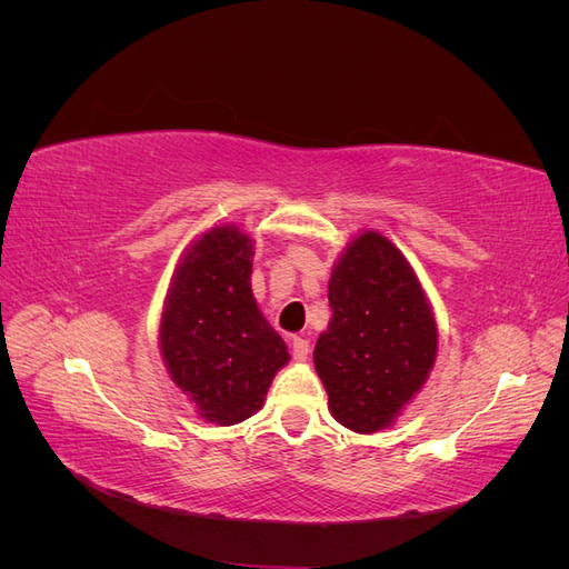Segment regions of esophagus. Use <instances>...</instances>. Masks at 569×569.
<instances>
[{"mask_svg": "<svg viewBox=\"0 0 569 569\" xmlns=\"http://www.w3.org/2000/svg\"><path fill=\"white\" fill-rule=\"evenodd\" d=\"M308 353H311V343H308V339H303V337L291 339V356H295L297 360H306Z\"/></svg>", "mask_w": 569, "mask_h": 569, "instance_id": "esophagus-1", "label": "esophagus"}]
</instances>
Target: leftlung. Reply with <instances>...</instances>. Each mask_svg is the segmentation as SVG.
Returning <instances> with one entry per match:
<instances>
[{"label":"left lung","instance_id":"1","mask_svg":"<svg viewBox=\"0 0 569 569\" xmlns=\"http://www.w3.org/2000/svg\"><path fill=\"white\" fill-rule=\"evenodd\" d=\"M332 320L313 360L337 422L360 435L391 425L437 356V325L401 251L363 232L332 270Z\"/></svg>","mask_w":569,"mask_h":569}]
</instances>
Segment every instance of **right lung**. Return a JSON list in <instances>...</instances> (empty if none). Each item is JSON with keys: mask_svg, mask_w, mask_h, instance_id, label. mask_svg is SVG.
<instances>
[{"mask_svg": "<svg viewBox=\"0 0 569 569\" xmlns=\"http://www.w3.org/2000/svg\"><path fill=\"white\" fill-rule=\"evenodd\" d=\"M251 256V239L237 228L206 232L182 258L161 320L170 377L222 427L251 418L289 360L253 301Z\"/></svg>", "mask_w": 569, "mask_h": 569, "instance_id": "right-lung-1", "label": "right lung"}]
</instances>
